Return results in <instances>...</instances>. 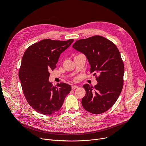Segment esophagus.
<instances>
[{
    "instance_id": "esophagus-1",
    "label": "esophagus",
    "mask_w": 146,
    "mask_h": 146,
    "mask_svg": "<svg viewBox=\"0 0 146 146\" xmlns=\"http://www.w3.org/2000/svg\"><path fill=\"white\" fill-rule=\"evenodd\" d=\"M77 88H78V87L77 86H76V85H73V86H72V90H74V89Z\"/></svg>"
}]
</instances>
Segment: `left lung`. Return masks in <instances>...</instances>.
I'll return each instance as SVG.
<instances>
[{
  "label": "left lung",
  "mask_w": 146,
  "mask_h": 146,
  "mask_svg": "<svg viewBox=\"0 0 146 146\" xmlns=\"http://www.w3.org/2000/svg\"><path fill=\"white\" fill-rule=\"evenodd\" d=\"M73 48L84 54L91 65V73H96L98 84L82 86L86 94L81 103L85 110L99 114L110 109L123 87L124 65L117 46L110 40L94 36L76 41Z\"/></svg>",
  "instance_id": "8db88e82"
}]
</instances>
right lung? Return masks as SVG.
I'll list each match as a JSON object with an SVG mask.
<instances>
[{
  "label": "right lung",
  "mask_w": 146,
  "mask_h": 146,
  "mask_svg": "<svg viewBox=\"0 0 146 146\" xmlns=\"http://www.w3.org/2000/svg\"><path fill=\"white\" fill-rule=\"evenodd\" d=\"M73 41L44 39L29 46L24 52L19 78L27 101L40 114L50 115L58 111L72 90L64 82L52 86L48 79L49 72L56 68L60 54Z\"/></svg>",
  "instance_id": "obj_1"
}]
</instances>
